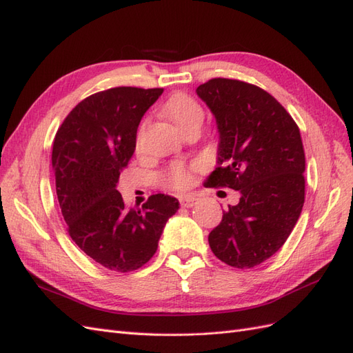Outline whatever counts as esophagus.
Here are the masks:
<instances>
[{"mask_svg":"<svg viewBox=\"0 0 353 353\" xmlns=\"http://www.w3.org/2000/svg\"><path fill=\"white\" fill-rule=\"evenodd\" d=\"M179 203L183 208H193L196 205V199L191 197V196H185V197H181Z\"/></svg>","mask_w":353,"mask_h":353,"instance_id":"esophagus-1","label":"esophagus"}]
</instances>
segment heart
<instances>
[{"label":"heart","mask_w":353,"mask_h":353,"mask_svg":"<svg viewBox=\"0 0 353 353\" xmlns=\"http://www.w3.org/2000/svg\"><path fill=\"white\" fill-rule=\"evenodd\" d=\"M163 112L168 119L172 121L178 130L184 134L191 128L200 126L203 122L201 105L184 92L174 94L163 105ZM138 145H140V137L137 140V147ZM166 181L172 188L184 190L191 183V170L183 165H175L169 169Z\"/></svg>","instance_id":"heart-1"}]
</instances>
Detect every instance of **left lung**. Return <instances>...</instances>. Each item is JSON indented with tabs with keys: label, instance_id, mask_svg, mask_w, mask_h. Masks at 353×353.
<instances>
[{
	"label": "left lung",
	"instance_id": "1",
	"mask_svg": "<svg viewBox=\"0 0 353 353\" xmlns=\"http://www.w3.org/2000/svg\"><path fill=\"white\" fill-rule=\"evenodd\" d=\"M215 116L218 168L210 187L240 191L209 234L218 259L253 268L290 236L305 203V152L299 126L271 94L256 85L215 78L196 90Z\"/></svg>",
	"mask_w": 353,
	"mask_h": 353
}]
</instances>
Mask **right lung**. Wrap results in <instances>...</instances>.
Masks as SVG:
<instances>
[{"label": "right lung", "instance_id": "add662e5", "mask_svg": "<svg viewBox=\"0 0 353 353\" xmlns=\"http://www.w3.org/2000/svg\"><path fill=\"white\" fill-rule=\"evenodd\" d=\"M162 92L135 87L95 92L66 116L52 143L56 191L69 236L110 271H135L150 261L168 219L179 209V201L166 194L128 209L116 190L134 154L141 117Z\"/></svg>", "mask_w": 353, "mask_h": 353}]
</instances>
